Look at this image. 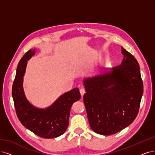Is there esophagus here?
I'll list each match as a JSON object with an SVG mask.
<instances>
[{
  "instance_id": "1",
  "label": "esophagus",
  "mask_w": 155,
  "mask_h": 155,
  "mask_svg": "<svg viewBox=\"0 0 155 155\" xmlns=\"http://www.w3.org/2000/svg\"><path fill=\"white\" fill-rule=\"evenodd\" d=\"M80 93H81V96H83V95L84 94V93H85V89H84V88H81V89H80Z\"/></svg>"
}]
</instances>
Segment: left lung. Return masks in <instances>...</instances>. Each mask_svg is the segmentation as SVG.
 I'll list each match as a JSON object with an SVG mask.
<instances>
[{
    "label": "left lung",
    "mask_w": 155,
    "mask_h": 155,
    "mask_svg": "<svg viewBox=\"0 0 155 155\" xmlns=\"http://www.w3.org/2000/svg\"><path fill=\"white\" fill-rule=\"evenodd\" d=\"M121 64L109 72L84 81V103L91 128L110 135L127 127L139 113L143 94L140 67L135 57L121 47Z\"/></svg>",
    "instance_id": "obj_1"
}]
</instances>
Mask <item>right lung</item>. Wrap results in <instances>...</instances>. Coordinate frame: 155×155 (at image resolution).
Returning a JSON list of instances; mask_svg holds the SVG:
<instances>
[{"label":"right lung","instance_id":"obj_1","mask_svg":"<svg viewBox=\"0 0 155 155\" xmlns=\"http://www.w3.org/2000/svg\"><path fill=\"white\" fill-rule=\"evenodd\" d=\"M35 54V49L28 50L20 59L13 84L12 96L17 117L25 128L45 139L55 138L62 135L69 124L71 107L81 98L76 87L60 96L53 105L41 109L32 105L26 99L23 89L27 61Z\"/></svg>","mask_w":155,"mask_h":155}]
</instances>
